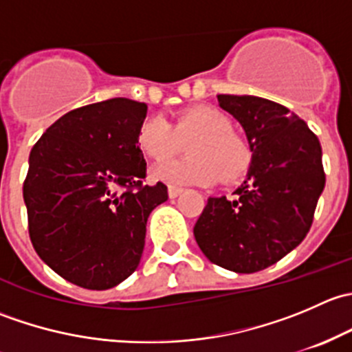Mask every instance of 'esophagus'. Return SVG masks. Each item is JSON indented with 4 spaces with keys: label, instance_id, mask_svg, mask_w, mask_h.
<instances>
[{
    "label": "esophagus",
    "instance_id": "esophagus-1",
    "mask_svg": "<svg viewBox=\"0 0 352 352\" xmlns=\"http://www.w3.org/2000/svg\"><path fill=\"white\" fill-rule=\"evenodd\" d=\"M182 187H177V186H168V197L170 199H173V197H177L179 196L180 192H182Z\"/></svg>",
    "mask_w": 352,
    "mask_h": 352
}]
</instances>
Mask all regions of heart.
Masks as SVG:
<instances>
[{
  "instance_id": "obj_1",
  "label": "heart",
  "mask_w": 352,
  "mask_h": 352,
  "mask_svg": "<svg viewBox=\"0 0 352 352\" xmlns=\"http://www.w3.org/2000/svg\"><path fill=\"white\" fill-rule=\"evenodd\" d=\"M187 144L189 156L160 163L155 179L172 184L211 186L221 177L235 182L252 163L247 141L232 129V119L219 109L196 105L177 113L173 124L150 116L140 124L136 141L144 155L162 160L177 155Z\"/></svg>"
}]
</instances>
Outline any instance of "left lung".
I'll return each instance as SVG.
<instances>
[{
    "mask_svg": "<svg viewBox=\"0 0 352 352\" xmlns=\"http://www.w3.org/2000/svg\"><path fill=\"white\" fill-rule=\"evenodd\" d=\"M245 129L252 165L235 197H209L194 236L212 264L252 274L303 242L325 186L320 141L285 105L252 95H218Z\"/></svg>",
    "mask_w": 352,
    "mask_h": 352,
    "instance_id": "1",
    "label": "left lung"
}]
</instances>
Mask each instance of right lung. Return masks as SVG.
<instances>
[{
  "mask_svg": "<svg viewBox=\"0 0 352 352\" xmlns=\"http://www.w3.org/2000/svg\"><path fill=\"white\" fill-rule=\"evenodd\" d=\"M146 104L109 98L59 117L34 144L23 182L38 257L85 289H109L136 271L150 212L168 199L144 186L136 141Z\"/></svg>",
  "mask_w": 352,
  "mask_h": 352,
  "instance_id": "obj_1",
  "label": "right lung"
}]
</instances>
